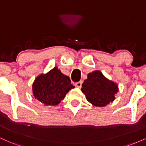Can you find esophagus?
Listing matches in <instances>:
<instances>
[{
  "instance_id": "obj_1",
  "label": "esophagus",
  "mask_w": 146,
  "mask_h": 146,
  "mask_svg": "<svg viewBox=\"0 0 146 146\" xmlns=\"http://www.w3.org/2000/svg\"><path fill=\"white\" fill-rule=\"evenodd\" d=\"M82 83H83L82 81H80V82H78L75 83V86H76V87H78V88H81V87H82Z\"/></svg>"
}]
</instances>
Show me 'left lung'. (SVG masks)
Instances as JSON below:
<instances>
[{
    "label": "left lung",
    "mask_w": 146,
    "mask_h": 146,
    "mask_svg": "<svg viewBox=\"0 0 146 146\" xmlns=\"http://www.w3.org/2000/svg\"><path fill=\"white\" fill-rule=\"evenodd\" d=\"M82 86L81 90L87 101L98 107H104L112 103L119 91L118 84L106 78L98 70L88 73Z\"/></svg>",
    "instance_id": "obj_1"
}]
</instances>
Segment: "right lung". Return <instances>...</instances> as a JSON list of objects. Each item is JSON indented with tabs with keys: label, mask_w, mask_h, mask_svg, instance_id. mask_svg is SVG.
<instances>
[{
	"label": "right lung",
	"mask_w": 146,
	"mask_h": 146,
	"mask_svg": "<svg viewBox=\"0 0 146 146\" xmlns=\"http://www.w3.org/2000/svg\"><path fill=\"white\" fill-rule=\"evenodd\" d=\"M68 76L64 75L57 66L46 73H41L35 79L32 85L33 95L44 106H57L64 99L72 88Z\"/></svg>",
	"instance_id": "1"
}]
</instances>
